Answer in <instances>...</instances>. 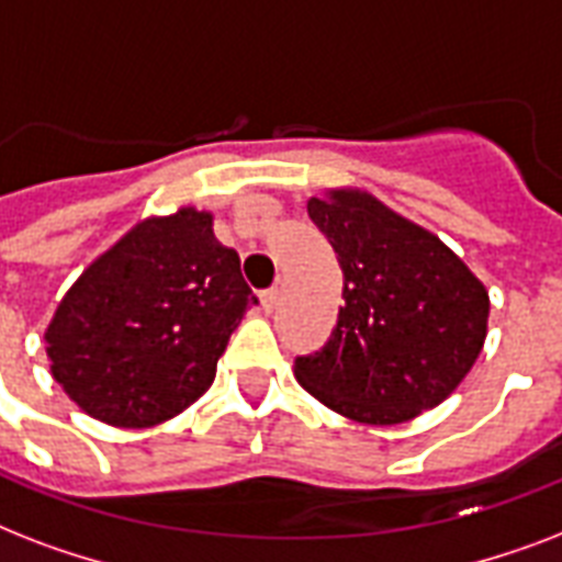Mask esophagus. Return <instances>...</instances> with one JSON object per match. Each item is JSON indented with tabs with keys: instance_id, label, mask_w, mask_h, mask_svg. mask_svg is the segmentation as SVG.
Returning a JSON list of instances; mask_svg holds the SVG:
<instances>
[{
	"instance_id": "34e87169",
	"label": "esophagus",
	"mask_w": 562,
	"mask_h": 562,
	"mask_svg": "<svg viewBox=\"0 0 562 562\" xmlns=\"http://www.w3.org/2000/svg\"><path fill=\"white\" fill-rule=\"evenodd\" d=\"M278 307V290H263L260 293V311L272 313Z\"/></svg>"
}]
</instances>
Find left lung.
<instances>
[{
  "instance_id": "1",
  "label": "left lung",
  "mask_w": 562,
  "mask_h": 562,
  "mask_svg": "<svg viewBox=\"0 0 562 562\" xmlns=\"http://www.w3.org/2000/svg\"><path fill=\"white\" fill-rule=\"evenodd\" d=\"M342 269L328 342L295 358L299 384L367 425H398L454 393L481 355L490 295L430 232L358 190L311 199Z\"/></svg>"
}]
</instances>
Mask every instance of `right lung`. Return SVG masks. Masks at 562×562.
I'll return each mask as SVG.
<instances>
[{
  "label": "right lung",
  "instance_id": "obj_1",
  "mask_svg": "<svg viewBox=\"0 0 562 562\" xmlns=\"http://www.w3.org/2000/svg\"><path fill=\"white\" fill-rule=\"evenodd\" d=\"M258 304L237 251L216 243L211 213L146 220L81 272L55 311L52 375L116 428H149L213 384L216 360Z\"/></svg>",
  "mask_w": 562,
  "mask_h": 562
}]
</instances>
